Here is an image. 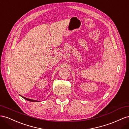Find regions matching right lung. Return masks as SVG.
Listing matches in <instances>:
<instances>
[{
	"label": "right lung",
	"mask_w": 129,
	"mask_h": 129,
	"mask_svg": "<svg viewBox=\"0 0 129 129\" xmlns=\"http://www.w3.org/2000/svg\"><path fill=\"white\" fill-rule=\"evenodd\" d=\"M20 96L21 97H23L24 99H26V100H27V101H30V102H39V101H36V100H34V99H29V98H26V97H23V96H21V95H20Z\"/></svg>",
	"instance_id": "obj_1"
}]
</instances>
